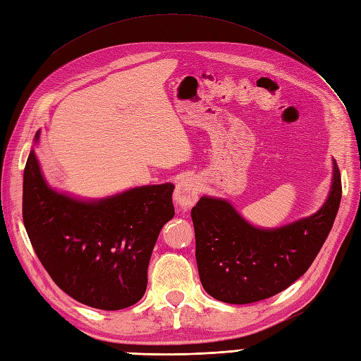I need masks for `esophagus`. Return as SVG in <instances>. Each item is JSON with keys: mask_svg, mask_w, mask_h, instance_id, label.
<instances>
[{"mask_svg": "<svg viewBox=\"0 0 361 361\" xmlns=\"http://www.w3.org/2000/svg\"><path fill=\"white\" fill-rule=\"evenodd\" d=\"M198 194H200V183H198L194 176H185V178L178 181V185L175 188V204H178L185 209L190 208V206H194L197 203Z\"/></svg>", "mask_w": 361, "mask_h": 361, "instance_id": "34e87169", "label": "esophagus"}]
</instances>
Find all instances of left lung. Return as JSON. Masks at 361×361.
Listing matches in <instances>:
<instances>
[{"mask_svg":"<svg viewBox=\"0 0 361 361\" xmlns=\"http://www.w3.org/2000/svg\"><path fill=\"white\" fill-rule=\"evenodd\" d=\"M332 185L323 206L279 228H259L225 198L203 195L190 211L195 259L206 293L228 304H251L281 293L309 270L331 233L341 200V176L332 161Z\"/></svg>","mask_w":361,"mask_h":361,"instance_id":"8db88e82","label":"left lung"}]
</instances>
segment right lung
<instances>
[{
    "label": "right lung",
    "mask_w": 361,
    "mask_h": 361,
    "mask_svg": "<svg viewBox=\"0 0 361 361\" xmlns=\"http://www.w3.org/2000/svg\"><path fill=\"white\" fill-rule=\"evenodd\" d=\"M173 188L164 183L94 200L73 197L48 185L32 145L23 175V221L44 270L66 295L90 307L121 310L145 293L153 247L175 216Z\"/></svg>",
    "instance_id": "1"
}]
</instances>
